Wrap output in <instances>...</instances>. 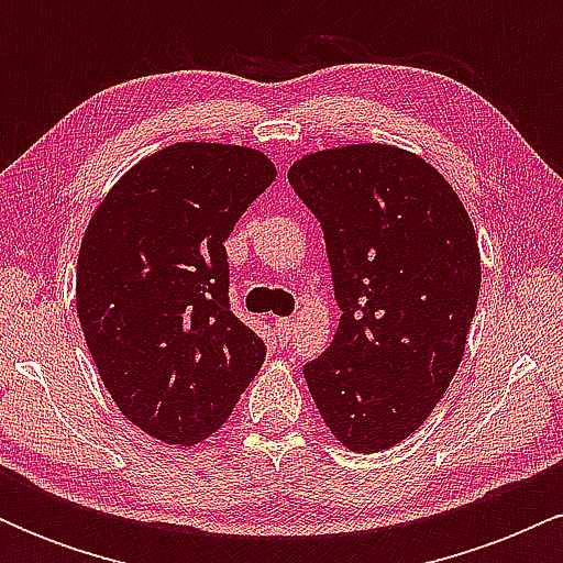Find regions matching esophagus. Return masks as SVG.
<instances>
[{"instance_id":"34e87169","label":"esophagus","mask_w":563,"mask_h":563,"mask_svg":"<svg viewBox=\"0 0 563 563\" xmlns=\"http://www.w3.org/2000/svg\"><path fill=\"white\" fill-rule=\"evenodd\" d=\"M290 328H294V320H290V318H277L275 320V331H277V339H280V341H288Z\"/></svg>"}]
</instances>
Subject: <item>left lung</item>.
Returning <instances> with one entry per match:
<instances>
[{
	"label": "left lung",
	"instance_id": "8db88e82",
	"mask_svg": "<svg viewBox=\"0 0 563 563\" xmlns=\"http://www.w3.org/2000/svg\"><path fill=\"white\" fill-rule=\"evenodd\" d=\"M288 183L320 219L341 309L303 378L346 450H389L423 426L466 352L482 283L474 224L429 161L380 142L307 153Z\"/></svg>",
	"mask_w": 563,
	"mask_h": 563
}]
</instances>
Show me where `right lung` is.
<instances>
[{"label": "right lung", "instance_id": "add662e5", "mask_svg": "<svg viewBox=\"0 0 563 563\" xmlns=\"http://www.w3.org/2000/svg\"><path fill=\"white\" fill-rule=\"evenodd\" d=\"M277 177L262 151L174 142L100 200L76 262V312L115 407L177 448L230 418L267 346L230 312L235 222Z\"/></svg>", "mask_w": 563, "mask_h": 563}]
</instances>
